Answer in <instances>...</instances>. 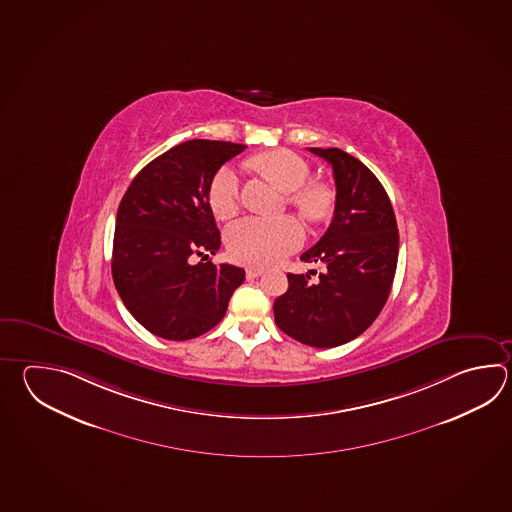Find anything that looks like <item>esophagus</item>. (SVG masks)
<instances>
[{
    "instance_id": "esophagus-1",
    "label": "esophagus",
    "mask_w": 512,
    "mask_h": 512,
    "mask_svg": "<svg viewBox=\"0 0 512 512\" xmlns=\"http://www.w3.org/2000/svg\"><path fill=\"white\" fill-rule=\"evenodd\" d=\"M262 273H264V270H261V268H248L246 270V277L248 279H257V277H261Z\"/></svg>"
}]
</instances>
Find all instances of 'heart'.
Returning a JSON list of instances; mask_svg holds the SVG:
<instances>
[{
	"mask_svg": "<svg viewBox=\"0 0 512 512\" xmlns=\"http://www.w3.org/2000/svg\"><path fill=\"white\" fill-rule=\"evenodd\" d=\"M255 164L282 191H286L288 204L299 209L304 219L321 222L330 217L334 195L324 184L308 182L312 167L301 155L290 149H275L255 158ZM208 202L217 219L228 220L239 213V167L231 164L220 167L209 182ZM226 242L235 261L264 268L299 250L304 242V228L295 217H248L230 226Z\"/></svg>",
	"mask_w": 512,
	"mask_h": 512,
	"instance_id": "b5f03b06",
	"label": "heart"
}]
</instances>
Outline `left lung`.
Listing matches in <instances>:
<instances>
[{
    "instance_id": "1",
    "label": "left lung",
    "mask_w": 512,
    "mask_h": 512,
    "mask_svg": "<svg viewBox=\"0 0 512 512\" xmlns=\"http://www.w3.org/2000/svg\"><path fill=\"white\" fill-rule=\"evenodd\" d=\"M334 169L335 211L321 240L301 261L323 264L319 281L288 273V292L273 303L275 323L313 348L345 345L383 310L399 250L396 215L368 167L337 147H308Z\"/></svg>"
}]
</instances>
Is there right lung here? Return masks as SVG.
I'll return each instance as SVG.
<instances>
[{
	"instance_id": "right-lung-1",
	"label": "right lung",
	"mask_w": 512,
	"mask_h": 512,
	"mask_svg": "<svg viewBox=\"0 0 512 512\" xmlns=\"http://www.w3.org/2000/svg\"><path fill=\"white\" fill-rule=\"evenodd\" d=\"M244 149L188 140L149 162L127 188L116 213L111 272L127 310L151 334L169 341L206 334L244 282L237 266L191 264L195 255L208 259L219 251L209 182Z\"/></svg>"
}]
</instances>
